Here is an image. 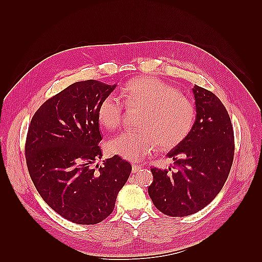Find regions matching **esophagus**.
I'll return each instance as SVG.
<instances>
[{"mask_svg": "<svg viewBox=\"0 0 262 262\" xmlns=\"http://www.w3.org/2000/svg\"><path fill=\"white\" fill-rule=\"evenodd\" d=\"M142 169H143V166L140 164H133V166H132V171L134 172V173H136V172H138V171H141Z\"/></svg>", "mask_w": 262, "mask_h": 262, "instance_id": "obj_1", "label": "esophagus"}]
</instances>
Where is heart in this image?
<instances>
[{
  "instance_id": "obj_1",
  "label": "heart",
  "mask_w": 262,
  "mask_h": 262,
  "mask_svg": "<svg viewBox=\"0 0 262 262\" xmlns=\"http://www.w3.org/2000/svg\"><path fill=\"white\" fill-rule=\"evenodd\" d=\"M122 99L129 109H141L137 132H122L108 142V151L128 161H140L161 148H172L189 135L196 110L188 98L154 77H138L122 88ZM124 108L115 96L105 97L98 107L103 127L115 129L121 124Z\"/></svg>"
}]
</instances>
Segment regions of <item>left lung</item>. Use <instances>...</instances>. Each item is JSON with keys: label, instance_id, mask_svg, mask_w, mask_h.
Listing matches in <instances>:
<instances>
[{"label": "left lung", "instance_id": "obj_1", "mask_svg": "<svg viewBox=\"0 0 262 262\" xmlns=\"http://www.w3.org/2000/svg\"><path fill=\"white\" fill-rule=\"evenodd\" d=\"M196 120L189 135L168 153L173 166L153 168L148 194L163 214L182 217L206 207L222 190L234 157L230 116L213 92L192 88Z\"/></svg>", "mask_w": 262, "mask_h": 262}]
</instances>
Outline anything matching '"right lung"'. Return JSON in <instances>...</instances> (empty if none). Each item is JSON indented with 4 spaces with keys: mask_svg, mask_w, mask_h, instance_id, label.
<instances>
[{
    "mask_svg": "<svg viewBox=\"0 0 262 262\" xmlns=\"http://www.w3.org/2000/svg\"><path fill=\"white\" fill-rule=\"evenodd\" d=\"M116 89L96 80L75 82L48 99L28 128L26 161L46 204L73 223L91 225L113 213L132 165L120 157L101 159L98 107Z\"/></svg>",
    "mask_w": 262,
    "mask_h": 262,
    "instance_id": "obj_1",
    "label": "right lung"
}]
</instances>
